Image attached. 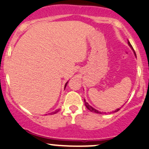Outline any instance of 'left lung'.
<instances>
[{
  "label": "left lung",
  "mask_w": 149,
  "mask_h": 149,
  "mask_svg": "<svg viewBox=\"0 0 149 149\" xmlns=\"http://www.w3.org/2000/svg\"><path fill=\"white\" fill-rule=\"evenodd\" d=\"M128 45H129V46H130V47H131V49H132L133 52H134V56H136V54H135V52H134V49H133L132 46L131 44H130V42H129V41H128ZM84 102H85V104H86V107H87L88 110H90L91 112H93V113H99V114H102V113H101V112H100V111H99V110H96V109H95V108H93V107H92V106L89 105L88 103L86 102V100H84ZM119 110H120V108H118V109H116V110H115V111H113V113H116V112H118Z\"/></svg>",
  "instance_id": "left-lung-1"
}]
</instances>
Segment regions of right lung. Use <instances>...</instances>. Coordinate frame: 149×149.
Segmentation results:
<instances>
[{
    "instance_id": "right-lung-1",
    "label": "right lung",
    "mask_w": 149,
    "mask_h": 149,
    "mask_svg": "<svg viewBox=\"0 0 149 149\" xmlns=\"http://www.w3.org/2000/svg\"><path fill=\"white\" fill-rule=\"evenodd\" d=\"M67 83H68V81L66 82V84H65V86H64V88H66V85H67ZM58 111V110H56V111H55V112H52V113H51L50 114H55V113H57Z\"/></svg>"
}]
</instances>
